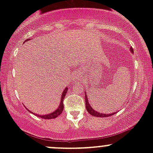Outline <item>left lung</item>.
I'll use <instances>...</instances> for the list:
<instances>
[{"mask_svg": "<svg viewBox=\"0 0 153 153\" xmlns=\"http://www.w3.org/2000/svg\"><path fill=\"white\" fill-rule=\"evenodd\" d=\"M130 51L132 52H133V49H132V47L130 48ZM85 102H86V109H87L88 112H89V114H91L92 115H93V116H95V117H109V116H111V115H114V112H112V113L111 114H102V113H100V112H97V111H95L93 109H92V107H91V106L89 105V102H88V98H87V95L85 94Z\"/></svg>", "mask_w": 153, "mask_h": 153, "instance_id": "obj_1", "label": "left lung"}]
</instances>
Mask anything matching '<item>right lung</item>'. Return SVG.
<instances>
[{"mask_svg":"<svg viewBox=\"0 0 153 153\" xmlns=\"http://www.w3.org/2000/svg\"><path fill=\"white\" fill-rule=\"evenodd\" d=\"M28 40H30V39L26 40L25 41H28ZM67 90H68V89H67V88H66V89L64 90V92H63L62 95H61V103H60L59 107H58V109H57L55 111V112H53L52 113L48 114V115H38V116L41 117V118H44V119H52V118H57L58 115H61V112H63V109H64V103H63V101H64V97H65L66 94H67ZM27 110H29V109H27ZM29 112H30V111H29ZM35 115H36V114H35Z\"/></svg>","mask_w":153,"mask_h":153,"instance_id":"1","label":"right lung"}]
</instances>
